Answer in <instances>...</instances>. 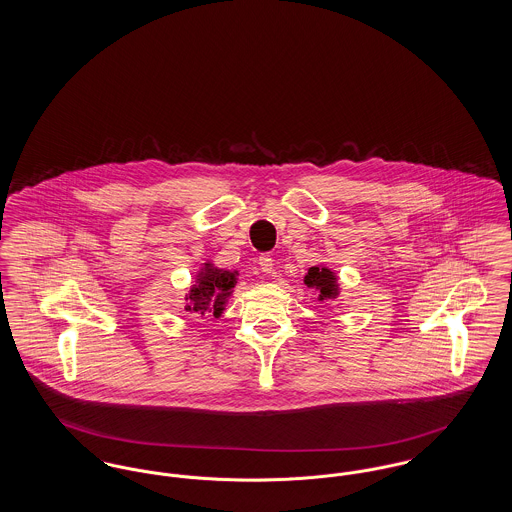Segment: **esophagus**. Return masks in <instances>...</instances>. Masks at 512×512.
I'll use <instances>...</instances> for the list:
<instances>
[{
  "label": "esophagus",
  "instance_id": "esophagus-1",
  "mask_svg": "<svg viewBox=\"0 0 512 512\" xmlns=\"http://www.w3.org/2000/svg\"><path fill=\"white\" fill-rule=\"evenodd\" d=\"M259 267H261V270H263L265 274L274 272V259H272L270 255H261V257H259Z\"/></svg>",
  "mask_w": 512,
  "mask_h": 512
}]
</instances>
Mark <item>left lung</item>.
Returning <instances> with one entry per match:
<instances>
[{
  "mask_svg": "<svg viewBox=\"0 0 512 512\" xmlns=\"http://www.w3.org/2000/svg\"><path fill=\"white\" fill-rule=\"evenodd\" d=\"M305 286L318 293V301H334L340 295V284L334 270L324 265L309 268L303 278Z\"/></svg>",
  "mask_w": 512,
  "mask_h": 512,
  "instance_id": "8db88e82",
  "label": "left lung"
}]
</instances>
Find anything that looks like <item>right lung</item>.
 <instances>
[{"label": "right lung", "mask_w": 512, "mask_h": 512, "mask_svg": "<svg viewBox=\"0 0 512 512\" xmlns=\"http://www.w3.org/2000/svg\"><path fill=\"white\" fill-rule=\"evenodd\" d=\"M238 270H226V268L215 267L211 261L203 263V267L197 270L194 284L190 292L186 293V305L184 311L203 317V315H213L219 318L228 299L232 297V292L238 282Z\"/></svg>", "instance_id": "right-lung-1"}]
</instances>
